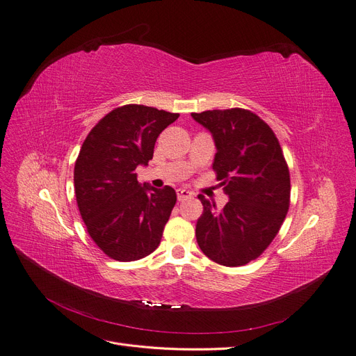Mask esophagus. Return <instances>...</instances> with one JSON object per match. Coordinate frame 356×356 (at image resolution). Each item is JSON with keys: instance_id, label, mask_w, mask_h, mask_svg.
<instances>
[{"instance_id": "34e87169", "label": "esophagus", "mask_w": 356, "mask_h": 356, "mask_svg": "<svg viewBox=\"0 0 356 356\" xmlns=\"http://www.w3.org/2000/svg\"><path fill=\"white\" fill-rule=\"evenodd\" d=\"M176 192H177V199H179V200H186V199H189V197L193 196V193L189 192V191H186V189H177Z\"/></svg>"}]
</instances>
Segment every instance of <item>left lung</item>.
I'll list each match as a JSON object with an SVG mask.
<instances>
[{
	"instance_id": "8db88e82",
	"label": "left lung",
	"mask_w": 356,
	"mask_h": 356,
	"mask_svg": "<svg viewBox=\"0 0 356 356\" xmlns=\"http://www.w3.org/2000/svg\"><path fill=\"white\" fill-rule=\"evenodd\" d=\"M192 118L213 136L212 168L229 197L218 209L197 196L204 205L197 244L215 264L244 266L268 249L289 209L291 179L281 144L264 119L240 107Z\"/></svg>"
}]
</instances>
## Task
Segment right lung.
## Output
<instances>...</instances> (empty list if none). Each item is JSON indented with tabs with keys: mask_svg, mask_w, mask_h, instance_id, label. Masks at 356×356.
Wrapping results in <instances>:
<instances>
[{
	"mask_svg": "<svg viewBox=\"0 0 356 356\" xmlns=\"http://www.w3.org/2000/svg\"><path fill=\"white\" fill-rule=\"evenodd\" d=\"M179 113L125 104L102 118L83 143L74 167L76 205L91 240L111 259L140 260L157 249L176 192L136 180L152 159L159 135Z\"/></svg>",
	"mask_w": 356,
	"mask_h": 356,
	"instance_id": "1",
	"label": "right lung"
}]
</instances>
